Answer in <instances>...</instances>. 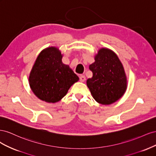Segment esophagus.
Returning <instances> with one entry per match:
<instances>
[{
	"label": "esophagus",
	"instance_id": "1",
	"mask_svg": "<svg viewBox=\"0 0 156 156\" xmlns=\"http://www.w3.org/2000/svg\"><path fill=\"white\" fill-rule=\"evenodd\" d=\"M79 79H80V81L82 82V83L85 81V80H86V77H85V76H84V75H81V76L79 77Z\"/></svg>",
	"mask_w": 156,
	"mask_h": 156
}]
</instances>
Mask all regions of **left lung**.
I'll use <instances>...</instances> for the list:
<instances>
[{"label": "left lung", "instance_id": "left-lung-1", "mask_svg": "<svg viewBox=\"0 0 156 156\" xmlns=\"http://www.w3.org/2000/svg\"><path fill=\"white\" fill-rule=\"evenodd\" d=\"M94 60L89 66L93 75L87 79V85L98 103L111 105L123 96L127 90L124 66L117 55L108 48L99 49Z\"/></svg>", "mask_w": 156, "mask_h": 156}]
</instances>
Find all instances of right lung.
Segmentation results:
<instances>
[{
    "label": "right lung",
    "mask_w": 156,
    "mask_h": 156,
    "mask_svg": "<svg viewBox=\"0 0 156 156\" xmlns=\"http://www.w3.org/2000/svg\"><path fill=\"white\" fill-rule=\"evenodd\" d=\"M62 54L56 47L42 50L29 74L30 89L40 100L47 103L58 102L79 78L69 65L64 64Z\"/></svg>",
    "instance_id": "add662e5"
}]
</instances>
